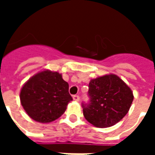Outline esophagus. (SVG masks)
Returning a JSON list of instances; mask_svg holds the SVG:
<instances>
[{
	"instance_id": "obj_1",
	"label": "esophagus",
	"mask_w": 155,
	"mask_h": 155,
	"mask_svg": "<svg viewBox=\"0 0 155 155\" xmlns=\"http://www.w3.org/2000/svg\"><path fill=\"white\" fill-rule=\"evenodd\" d=\"M73 100H74V101H80V96L75 94V95H74V96H73Z\"/></svg>"
}]
</instances>
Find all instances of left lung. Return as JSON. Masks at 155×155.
I'll return each instance as SVG.
<instances>
[{
  "label": "left lung",
  "instance_id": "1",
  "mask_svg": "<svg viewBox=\"0 0 155 155\" xmlns=\"http://www.w3.org/2000/svg\"><path fill=\"white\" fill-rule=\"evenodd\" d=\"M89 103H82L83 114L95 127L114 125L126 115L133 102V92L115 74H106L91 80Z\"/></svg>",
  "mask_w": 155,
  "mask_h": 155
}]
</instances>
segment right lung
Segmentation results:
<instances>
[{
	"label": "right lung",
	"mask_w": 155,
	"mask_h": 155,
	"mask_svg": "<svg viewBox=\"0 0 155 155\" xmlns=\"http://www.w3.org/2000/svg\"><path fill=\"white\" fill-rule=\"evenodd\" d=\"M20 99L27 114L40 123H50L61 117L73 100L69 84L60 73L51 71L32 76L21 88Z\"/></svg>",
	"instance_id": "1"
}]
</instances>
